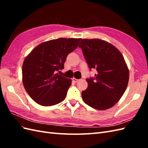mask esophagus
Returning <instances> with one entry per match:
<instances>
[{
	"mask_svg": "<svg viewBox=\"0 0 148 148\" xmlns=\"http://www.w3.org/2000/svg\"><path fill=\"white\" fill-rule=\"evenodd\" d=\"M72 81H73L75 83H77L78 81H79V79H76V78H73V79H72Z\"/></svg>",
	"mask_w": 148,
	"mask_h": 148,
	"instance_id": "1",
	"label": "esophagus"
}]
</instances>
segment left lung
I'll use <instances>...</instances> for the list:
<instances>
[{
	"label": "left lung",
	"instance_id": "1",
	"mask_svg": "<svg viewBox=\"0 0 148 148\" xmlns=\"http://www.w3.org/2000/svg\"><path fill=\"white\" fill-rule=\"evenodd\" d=\"M79 47L90 70L97 71L95 77L86 79L88 88L81 92L83 101L97 110L112 108L123 95L129 79L123 56L115 46L99 39H83Z\"/></svg>",
	"mask_w": 148,
	"mask_h": 148
}]
</instances>
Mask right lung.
I'll list each match as a JSON object with an SVG mask.
<instances>
[{
  "label": "right lung",
  "instance_id": "obj_1",
  "mask_svg": "<svg viewBox=\"0 0 148 148\" xmlns=\"http://www.w3.org/2000/svg\"><path fill=\"white\" fill-rule=\"evenodd\" d=\"M81 39L59 38L36 46L25 59L22 79L25 89L36 103L51 106L65 99L71 79L58 74L67 55L77 48Z\"/></svg>",
  "mask_w": 148,
  "mask_h": 148
}]
</instances>
